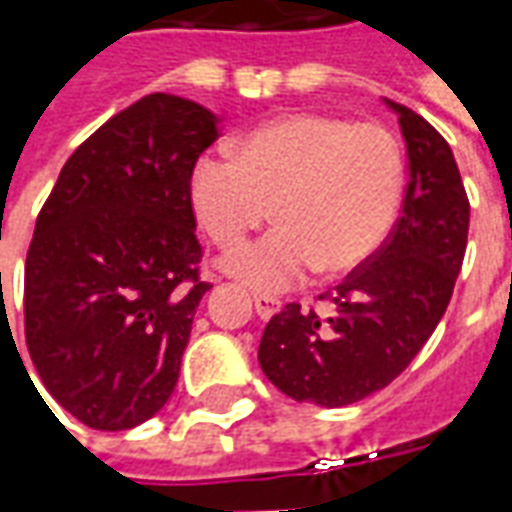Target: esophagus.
Wrapping results in <instances>:
<instances>
[{"label": "esophagus", "mask_w": 512, "mask_h": 512, "mask_svg": "<svg viewBox=\"0 0 512 512\" xmlns=\"http://www.w3.org/2000/svg\"><path fill=\"white\" fill-rule=\"evenodd\" d=\"M255 310H257V315L263 318V321H268L271 315H277V312L282 310V301H279L277 296H266V293H255Z\"/></svg>", "instance_id": "34e87169"}]
</instances>
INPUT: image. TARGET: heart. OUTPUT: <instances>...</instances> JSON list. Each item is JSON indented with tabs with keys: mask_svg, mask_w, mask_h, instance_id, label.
Segmentation results:
<instances>
[{
	"mask_svg": "<svg viewBox=\"0 0 512 512\" xmlns=\"http://www.w3.org/2000/svg\"><path fill=\"white\" fill-rule=\"evenodd\" d=\"M403 194V153L376 123L290 115L246 134L235 153H208L191 172V205L224 249L241 244L271 205V233L224 257L227 274L282 293L318 268L362 266L392 230Z\"/></svg>",
	"mask_w": 512,
	"mask_h": 512,
	"instance_id": "heart-1",
	"label": "heart"
}]
</instances>
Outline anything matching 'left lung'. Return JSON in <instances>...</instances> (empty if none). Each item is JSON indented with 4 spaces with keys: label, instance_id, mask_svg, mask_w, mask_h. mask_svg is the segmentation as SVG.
<instances>
[{
    "label": "left lung",
    "instance_id": "left-lung-1",
    "mask_svg": "<svg viewBox=\"0 0 512 512\" xmlns=\"http://www.w3.org/2000/svg\"><path fill=\"white\" fill-rule=\"evenodd\" d=\"M403 213L378 252L340 282L332 318L288 304L268 321L260 367L279 392L321 408L351 406L395 381L452 299L469 235V197L447 139L408 106ZM323 299V296H321Z\"/></svg>",
    "mask_w": 512,
    "mask_h": 512
}]
</instances>
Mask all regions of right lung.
<instances>
[{"instance_id":"right-lung-1","label":"right lung","mask_w":512,"mask_h":512,"mask_svg":"<svg viewBox=\"0 0 512 512\" xmlns=\"http://www.w3.org/2000/svg\"><path fill=\"white\" fill-rule=\"evenodd\" d=\"M216 139L205 106L145 95L73 150L40 208L24 334L49 395L87 428H136L175 392L211 288L191 172Z\"/></svg>"}]
</instances>
